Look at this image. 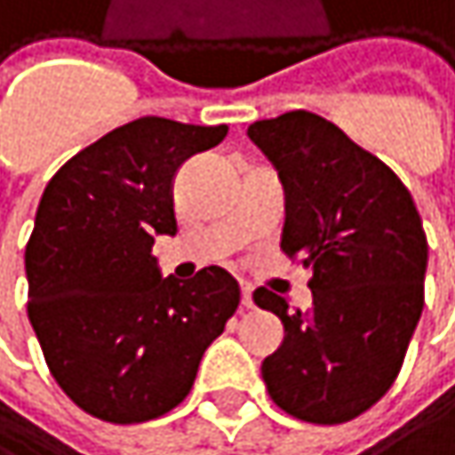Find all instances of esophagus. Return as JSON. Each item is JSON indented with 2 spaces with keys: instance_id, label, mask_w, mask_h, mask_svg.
Returning <instances> with one entry per match:
<instances>
[{
  "instance_id": "1",
  "label": "esophagus",
  "mask_w": 455,
  "mask_h": 455,
  "mask_svg": "<svg viewBox=\"0 0 455 455\" xmlns=\"http://www.w3.org/2000/svg\"><path fill=\"white\" fill-rule=\"evenodd\" d=\"M240 293H243V307H253V288H251V283L240 280Z\"/></svg>"
}]
</instances>
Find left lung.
Instances as JSON below:
<instances>
[{"label":"left lung","instance_id":"8db88e82","mask_svg":"<svg viewBox=\"0 0 455 455\" xmlns=\"http://www.w3.org/2000/svg\"><path fill=\"white\" fill-rule=\"evenodd\" d=\"M285 191L283 253L312 269V309L267 288L285 339L261 365L269 397L309 424H344L395 384L424 309L427 235L405 183L312 111L248 127Z\"/></svg>","mask_w":455,"mask_h":455}]
</instances>
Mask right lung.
I'll return each instance as SVG.
<instances>
[{"label":"right lung","mask_w":455,"mask_h":455,"mask_svg":"<svg viewBox=\"0 0 455 455\" xmlns=\"http://www.w3.org/2000/svg\"><path fill=\"white\" fill-rule=\"evenodd\" d=\"M226 132L140 116L74 154L42 194L26 245L28 320L58 387L100 421L143 424L183 403L240 307L226 269L180 283L151 256L154 237L178 229V167Z\"/></svg>","instance_id":"obj_1"}]
</instances>
